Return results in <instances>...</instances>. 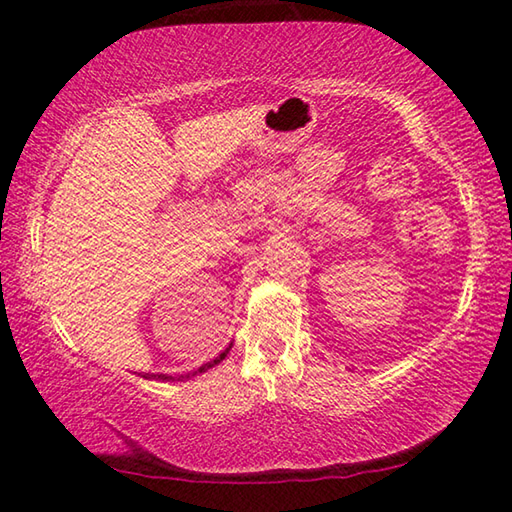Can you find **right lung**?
<instances>
[{"label":"right lung","instance_id":"right-lung-1","mask_svg":"<svg viewBox=\"0 0 512 512\" xmlns=\"http://www.w3.org/2000/svg\"><path fill=\"white\" fill-rule=\"evenodd\" d=\"M230 348H232V343L228 345V348H225L219 357L216 359H212V361H207V363H203L201 368L198 370H194V372H187V375H178V377H173V375H153V372H142L140 377H144V379H153V381H185V379H189V377H196L198 372H205V370H210V368H214L216 363H221L225 357H228V352H230Z\"/></svg>","mask_w":512,"mask_h":512}]
</instances>
